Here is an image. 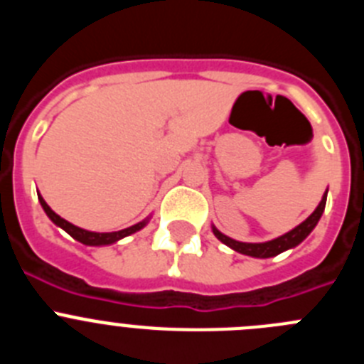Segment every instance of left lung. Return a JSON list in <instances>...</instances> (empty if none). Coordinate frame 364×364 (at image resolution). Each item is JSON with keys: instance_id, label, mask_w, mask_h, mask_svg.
<instances>
[{"instance_id": "left-lung-1", "label": "left lung", "mask_w": 364, "mask_h": 364, "mask_svg": "<svg viewBox=\"0 0 364 364\" xmlns=\"http://www.w3.org/2000/svg\"><path fill=\"white\" fill-rule=\"evenodd\" d=\"M326 195L328 189L324 191L319 205L315 208V211L306 218V220H302L299 226L294 228V230L281 235L277 239L268 240V242H239V240H233L230 239V237H226L224 233H220L215 226H211V230H213V235L222 244H226L228 247H231L235 252H239L247 257H255V259H269V257H275L279 255V253L286 252V250H291V247L299 246V244L314 231V228L317 226V222H319L321 215H323L324 205H326Z\"/></svg>"}]
</instances>
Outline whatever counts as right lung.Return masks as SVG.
Listing matches in <instances>:
<instances>
[{
    "instance_id": "right-lung-1",
    "label": "right lung",
    "mask_w": 364,
    "mask_h": 364,
    "mask_svg": "<svg viewBox=\"0 0 364 364\" xmlns=\"http://www.w3.org/2000/svg\"><path fill=\"white\" fill-rule=\"evenodd\" d=\"M38 200H40L41 208H43V211L47 213V217H49L58 228H62V230L67 231L74 240H78V242L85 244V246H109V244L118 242V240L125 239V237H129V235L136 233V231H140L142 228H146L147 222H149L151 218V217L144 218L142 222H138V224H134V226L125 228V230H120V231L98 233V231H89V230H83V228L74 226V224H70L69 220H65V218H62L58 213H54V211L49 208V204L43 200L41 195H38Z\"/></svg>"
}]
</instances>
